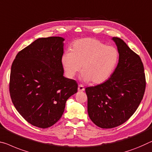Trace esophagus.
<instances>
[{
  "label": "esophagus",
  "mask_w": 152,
  "mask_h": 152,
  "mask_svg": "<svg viewBox=\"0 0 152 152\" xmlns=\"http://www.w3.org/2000/svg\"><path fill=\"white\" fill-rule=\"evenodd\" d=\"M85 90V88H84L83 85H79L78 86V91L79 92H83Z\"/></svg>",
  "instance_id": "34e87169"
}]
</instances>
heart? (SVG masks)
<instances>
[{"label":"heart","instance_id":"b5f03b06","mask_svg":"<svg viewBox=\"0 0 152 152\" xmlns=\"http://www.w3.org/2000/svg\"><path fill=\"white\" fill-rule=\"evenodd\" d=\"M119 60V52L113 46L85 38L75 42L72 52L63 53L61 61L66 75L73 78L81 70V79L94 84L104 83L113 73Z\"/></svg>","mask_w":152,"mask_h":152}]
</instances>
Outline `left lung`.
Returning a JSON list of instances; mask_svg holds the SVG:
<instances>
[{
	"instance_id": "obj_1",
	"label": "left lung",
	"mask_w": 152,
	"mask_h": 152,
	"mask_svg": "<svg viewBox=\"0 0 152 152\" xmlns=\"http://www.w3.org/2000/svg\"><path fill=\"white\" fill-rule=\"evenodd\" d=\"M119 52L115 71L104 83L86 88L88 113L97 126L112 128L129 119L138 108L145 89L141 58L122 39L112 37Z\"/></svg>"
}]
</instances>
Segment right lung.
I'll return each instance as SVG.
<instances>
[{"label":"right lung","mask_w":152,"mask_h":152,"mask_svg":"<svg viewBox=\"0 0 152 152\" xmlns=\"http://www.w3.org/2000/svg\"><path fill=\"white\" fill-rule=\"evenodd\" d=\"M60 37L39 38L18 53L11 66L9 91L19 113L34 126L47 128L61 118L66 100L77 92L64 77Z\"/></svg>","instance_id":"add662e5"}]
</instances>
